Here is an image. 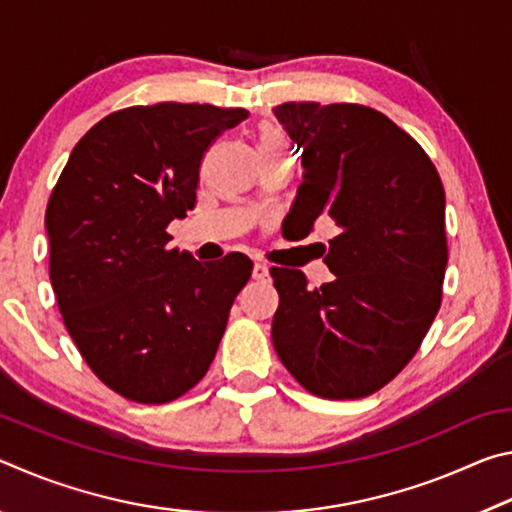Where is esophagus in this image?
I'll use <instances>...</instances> for the list:
<instances>
[{
	"mask_svg": "<svg viewBox=\"0 0 512 512\" xmlns=\"http://www.w3.org/2000/svg\"><path fill=\"white\" fill-rule=\"evenodd\" d=\"M253 277L257 282H268L271 280V268H268L266 264H262V262H257L255 266H253Z\"/></svg>",
	"mask_w": 512,
	"mask_h": 512,
	"instance_id": "1",
	"label": "esophagus"
}]
</instances>
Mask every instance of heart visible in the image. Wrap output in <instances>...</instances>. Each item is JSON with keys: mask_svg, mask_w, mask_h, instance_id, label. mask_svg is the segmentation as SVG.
I'll list each match as a JSON object with an SVG mask.
<instances>
[{"mask_svg": "<svg viewBox=\"0 0 512 512\" xmlns=\"http://www.w3.org/2000/svg\"><path fill=\"white\" fill-rule=\"evenodd\" d=\"M259 149L266 151H287V140L284 135L273 126H266L262 131V140H259Z\"/></svg>", "mask_w": 512, "mask_h": 512, "instance_id": "heart-1", "label": "heart"}]
</instances>
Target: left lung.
<instances>
[{
  "instance_id": "left-lung-1",
  "label": "left lung",
  "mask_w": 512,
  "mask_h": 512,
  "mask_svg": "<svg viewBox=\"0 0 512 512\" xmlns=\"http://www.w3.org/2000/svg\"><path fill=\"white\" fill-rule=\"evenodd\" d=\"M273 115L302 151L293 232L336 225L323 250L332 282L309 289L296 268H271L275 352L309 393L357 400L411 361L438 314L445 189L422 146L377 110L291 101Z\"/></svg>"
}]
</instances>
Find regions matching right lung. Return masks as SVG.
Masks as SVG:
<instances>
[{
  "instance_id": "1",
  "label": "right lung",
  "mask_w": 512,
  "mask_h": 512,
  "mask_svg": "<svg viewBox=\"0 0 512 512\" xmlns=\"http://www.w3.org/2000/svg\"><path fill=\"white\" fill-rule=\"evenodd\" d=\"M244 108L155 103L112 112L74 146L49 198V277L76 348L128 400L171 402L210 368L253 262H196L167 225L196 203L198 167Z\"/></svg>"
}]
</instances>
